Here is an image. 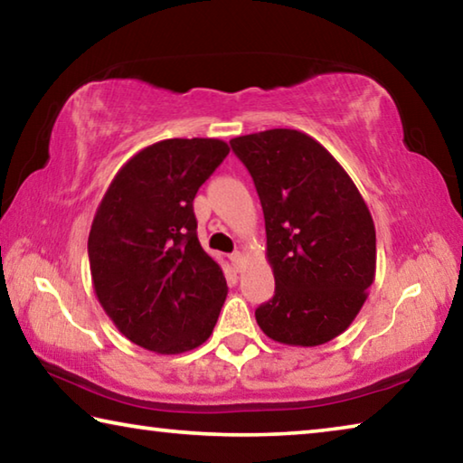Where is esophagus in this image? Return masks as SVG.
Returning a JSON list of instances; mask_svg holds the SVG:
<instances>
[{"instance_id": "obj_1", "label": "esophagus", "mask_w": 463, "mask_h": 463, "mask_svg": "<svg viewBox=\"0 0 463 463\" xmlns=\"http://www.w3.org/2000/svg\"><path fill=\"white\" fill-rule=\"evenodd\" d=\"M231 260L234 263V268L241 269L242 268V261H245V255H242V250H234V253L231 255Z\"/></svg>"}]
</instances>
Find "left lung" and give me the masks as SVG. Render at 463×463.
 <instances>
[{
    "label": "left lung",
    "mask_w": 463,
    "mask_h": 463,
    "mask_svg": "<svg viewBox=\"0 0 463 463\" xmlns=\"http://www.w3.org/2000/svg\"><path fill=\"white\" fill-rule=\"evenodd\" d=\"M260 194L276 294L255 310L269 339L317 347L354 323L375 279V226L354 179L292 128L231 140Z\"/></svg>",
    "instance_id": "left-lung-1"
}]
</instances>
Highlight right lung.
Here are the masks:
<instances>
[{
    "mask_svg": "<svg viewBox=\"0 0 463 463\" xmlns=\"http://www.w3.org/2000/svg\"><path fill=\"white\" fill-rule=\"evenodd\" d=\"M218 138H167L124 163L93 216V292L116 328L161 355L208 339L226 279L198 241L194 198L229 155Z\"/></svg>",
    "mask_w": 463,
    "mask_h": 463,
    "instance_id": "add662e5",
    "label": "right lung"
}]
</instances>
